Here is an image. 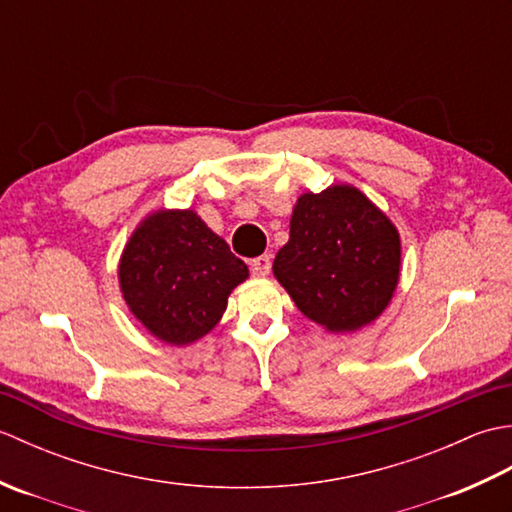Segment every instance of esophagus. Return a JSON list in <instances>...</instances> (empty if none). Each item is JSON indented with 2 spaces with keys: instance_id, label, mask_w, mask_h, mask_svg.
<instances>
[{
  "instance_id": "1",
  "label": "esophagus",
  "mask_w": 512,
  "mask_h": 512,
  "mask_svg": "<svg viewBox=\"0 0 512 512\" xmlns=\"http://www.w3.org/2000/svg\"><path fill=\"white\" fill-rule=\"evenodd\" d=\"M250 270H253L255 277H268L270 273V257L268 255H259L250 262Z\"/></svg>"
}]
</instances>
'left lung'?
Masks as SVG:
<instances>
[{"mask_svg":"<svg viewBox=\"0 0 512 512\" xmlns=\"http://www.w3.org/2000/svg\"><path fill=\"white\" fill-rule=\"evenodd\" d=\"M273 273L295 306L332 334L356 332L389 306L400 279V233L352 184L301 193Z\"/></svg>","mask_w":512,"mask_h":512,"instance_id":"8db88e82","label":"left lung"}]
</instances>
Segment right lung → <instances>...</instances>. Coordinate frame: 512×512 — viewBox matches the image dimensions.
<instances>
[{"instance_id":"obj_1","label":"right lung","mask_w":512,"mask_h":512,"mask_svg":"<svg viewBox=\"0 0 512 512\" xmlns=\"http://www.w3.org/2000/svg\"><path fill=\"white\" fill-rule=\"evenodd\" d=\"M246 279L248 266L193 209L149 213L118 262L129 312L158 341L178 347L209 334Z\"/></svg>"}]
</instances>
